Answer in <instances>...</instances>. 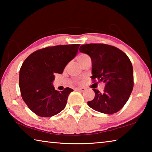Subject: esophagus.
<instances>
[{
	"instance_id": "obj_1",
	"label": "esophagus",
	"mask_w": 152,
	"mask_h": 152,
	"mask_svg": "<svg viewBox=\"0 0 152 152\" xmlns=\"http://www.w3.org/2000/svg\"><path fill=\"white\" fill-rule=\"evenodd\" d=\"M76 90H77V91H80L83 92V91H85V88H84V87H78V88H76Z\"/></svg>"
}]
</instances>
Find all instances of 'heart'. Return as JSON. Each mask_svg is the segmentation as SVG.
I'll return each instance as SVG.
<instances>
[{
    "instance_id": "1",
    "label": "heart",
    "mask_w": 152,
    "mask_h": 152,
    "mask_svg": "<svg viewBox=\"0 0 152 152\" xmlns=\"http://www.w3.org/2000/svg\"><path fill=\"white\" fill-rule=\"evenodd\" d=\"M90 58L89 56L88 55L85 54V53H80V54H79L78 56H77V60H78V62L82 64L83 62H84L87 59ZM76 82H79L78 81H76Z\"/></svg>"
}]
</instances>
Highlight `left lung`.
<instances>
[{
  "instance_id": "left-lung-1",
  "label": "left lung",
  "mask_w": 152,
  "mask_h": 152,
  "mask_svg": "<svg viewBox=\"0 0 152 152\" xmlns=\"http://www.w3.org/2000/svg\"><path fill=\"white\" fill-rule=\"evenodd\" d=\"M79 50L91 58L93 82L105 83L102 93L93 89L95 96L88 105L105 114L118 112L128 101L133 88V66L129 58L119 49L104 43L82 45Z\"/></svg>"
}]
</instances>
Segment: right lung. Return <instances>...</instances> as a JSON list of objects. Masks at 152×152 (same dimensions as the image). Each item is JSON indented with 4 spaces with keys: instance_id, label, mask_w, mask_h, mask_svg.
I'll return each instance as SVG.
<instances>
[{
    "instance_id": "obj_1",
    "label": "right lung",
    "mask_w": 152,
    "mask_h": 152,
    "mask_svg": "<svg viewBox=\"0 0 152 152\" xmlns=\"http://www.w3.org/2000/svg\"><path fill=\"white\" fill-rule=\"evenodd\" d=\"M80 44L61 45L38 50L30 54L19 71V88L22 99L38 116L52 117L65 108L68 88L59 92L52 85L54 74H61L69 61L75 57Z\"/></svg>"
}]
</instances>
